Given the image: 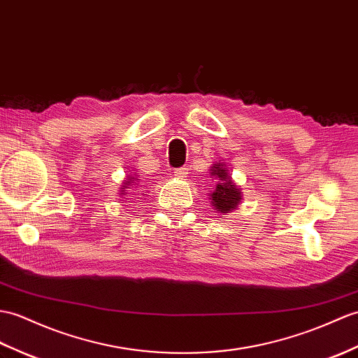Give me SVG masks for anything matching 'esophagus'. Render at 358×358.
I'll return each mask as SVG.
<instances>
[{"instance_id":"34e87169","label":"esophagus","mask_w":358,"mask_h":358,"mask_svg":"<svg viewBox=\"0 0 358 358\" xmlns=\"http://www.w3.org/2000/svg\"><path fill=\"white\" fill-rule=\"evenodd\" d=\"M173 173H176V176L180 178H186L189 172H187V168H178Z\"/></svg>"}]
</instances>
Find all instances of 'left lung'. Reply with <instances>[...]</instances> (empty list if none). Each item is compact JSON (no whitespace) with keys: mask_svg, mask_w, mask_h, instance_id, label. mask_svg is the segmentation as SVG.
I'll return each instance as SVG.
<instances>
[{"mask_svg":"<svg viewBox=\"0 0 358 358\" xmlns=\"http://www.w3.org/2000/svg\"><path fill=\"white\" fill-rule=\"evenodd\" d=\"M212 176L217 177L220 181L217 182V187H215L213 194L210 195V203L215 206V209L221 212L222 215L229 213L230 210H234L241 201L239 189L234 185V181L230 180L226 169L221 168V164L213 166Z\"/></svg>","mask_w":358,"mask_h":358,"instance_id":"1","label":"left lung"}]
</instances>
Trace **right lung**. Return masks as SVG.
I'll return each instance as SVG.
<instances>
[{
	"mask_svg": "<svg viewBox=\"0 0 358 358\" xmlns=\"http://www.w3.org/2000/svg\"><path fill=\"white\" fill-rule=\"evenodd\" d=\"M127 180H131V181H128V186H129V185H131V182H132V178H131V177H129V178H127ZM122 189H127V187H124V186H123V187H122Z\"/></svg>",
	"mask_w": 358,
	"mask_h": 358,
	"instance_id": "1",
	"label": "right lung"
}]
</instances>
